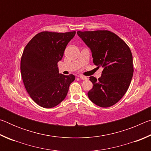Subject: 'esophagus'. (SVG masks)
Instances as JSON below:
<instances>
[{"label": "esophagus", "instance_id": "obj_1", "mask_svg": "<svg viewBox=\"0 0 151 151\" xmlns=\"http://www.w3.org/2000/svg\"><path fill=\"white\" fill-rule=\"evenodd\" d=\"M78 77L80 78L81 79H82V80H86V79H87V78H86V76H82V75L78 76Z\"/></svg>", "mask_w": 151, "mask_h": 151}]
</instances>
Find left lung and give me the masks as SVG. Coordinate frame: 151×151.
Masks as SVG:
<instances>
[{"mask_svg":"<svg viewBox=\"0 0 151 151\" xmlns=\"http://www.w3.org/2000/svg\"><path fill=\"white\" fill-rule=\"evenodd\" d=\"M77 34L90 48L93 63L103 68L101 77H89L93 83V88L88 92L89 99L104 108L114 105L126 93L133 75L130 48L109 30L78 31Z\"/></svg>","mask_w":151,"mask_h":151,"instance_id":"8db88e82","label":"left lung"}]
</instances>
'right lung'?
<instances>
[{"mask_svg":"<svg viewBox=\"0 0 151 151\" xmlns=\"http://www.w3.org/2000/svg\"><path fill=\"white\" fill-rule=\"evenodd\" d=\"M75 34V31L41 32L24 48L20 60L22 81L31 99L43 108H52L60 103L75 81L73 75L58 73L57 63Z\"/></svg>","mask_w":151,"mask_h":151,"instance_id":"1","label":"right lung"}]
</instances>
